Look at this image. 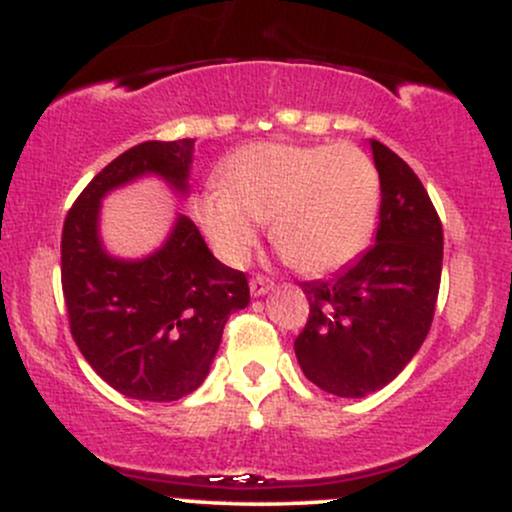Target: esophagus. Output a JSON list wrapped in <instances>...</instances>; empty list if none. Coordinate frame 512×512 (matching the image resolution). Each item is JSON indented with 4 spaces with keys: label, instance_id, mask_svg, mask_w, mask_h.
I'll list each match as a JSON object with an SVG mask.
<instances>
[{
    "label": "esophagus",
    "instance_id": "obj_1",
    "mask_svg": "<svg viewBox=\"0 0 512 512\" xmlns=\"http://www.w3.org/2000/svg\"><path fill=\"white\" fill-rule=\"evenodd\" d=\"M269 289H272V281L267 279V276H252L250 279V293L252 296H264V293H267Z\"/></svg>",
    "mask_w": 512,
    "mask_h": 512
}]
</instances>
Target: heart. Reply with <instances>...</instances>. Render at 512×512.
<instances>
[{
	"label": "heart",
	"instance_id": "heart-1",
	"mask_svg": "<svg viewBox=\"0 0 512 512\" xmlns=\"http://www.w3.org/2000/svg\"><path fill=\"white\" fill-rule=\"evenodd\" d=\"M380 175L354 144H250L221 170V192H204L195 216L211 248L240 267L257 248V226L296 272L330 274L356 260L375 231Z\"/></svg>",
	"mask_w": 512,
	"mask_h": 512
}]
</instances>
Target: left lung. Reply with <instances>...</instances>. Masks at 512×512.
<instances>
[{"mask_svg":"<svg viewBox=\"0 0 512 512\" xmlns=\"http://www.w3.org/2000/svg\"><path fill=\"white\" fill-rule=\"evenodd\" d=\"M380 175L375 245L327 281H305L310 315L293 349L305 378L337 397H366L402 373L436 313L443 226L426 187L370 139Z\"/></svg>","mask_w":512,"mask_h":512,"instance_id":"left-lung-1","label":"left lung"}]
</instances>
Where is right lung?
Wrapping results in <instances>:
<instances>
[{"label": "right lung", "instance_id": "right-lung-1", "mask_svg": "<svg viewBox=\"0 0 512 512\" xmlns=\"http://www.w3.org/2000/svg\"><path fill=\"white\" fill-rule=\"evenodd\" d=\"M195 139L144 142L110 161L84 187L62 228V293L69 330L88 366L144 402H175L207 378L228 315L250 303L248 276L211 255L178 214L166 243L144 260L108 255L98 236L101 199L158 175L187 195Z\"/></svg>", "mask_w": 512, "mask_h": 512}]
</instances>
